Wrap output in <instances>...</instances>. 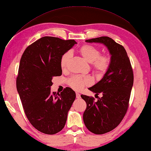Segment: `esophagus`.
Masks as SVG:
<instances>
[{"label":"esophagus","instance_id":"1","mask_svg":"<svg viewBox=\"0 0 151 151\" xmlns=\"http://www.w3.org/2000/svg\"><path fill=\"white\" fill-rule=\"evenodd\" d=\"M76 98H77V99H80V98H81V94L78 93H76Z\"/></svg>","mask_w":151,"mask_h":151}]
</instances>
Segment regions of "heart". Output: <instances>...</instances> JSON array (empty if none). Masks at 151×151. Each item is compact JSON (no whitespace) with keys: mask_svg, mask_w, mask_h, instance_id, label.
Wrapping results in <instances>:
<instances>
[{"mask_svg":"<svg viewBox=\"0 0 151 151\" xmlns=\"http://www.w3.org/2000/svg\"><path fill=\"white\" fill-rule=\"evenodd\" d=\"M79 52L86 61L91 63L92 68L98 76L104 75L107 72L110 65L111 59L106 54H100L101 51L98 48L86 44L81 47ZM71 56V52L68 51L61 58L60 65L63 70L67 68ZM91 82L92 79L89 76L83 78L75 75L68 80V85L76 91L81 90L86 85H89Z\"/></svg>","mask_w":151,"mask_h":151,"instance_id":"obj_1","label":"heart"}]
</instances>
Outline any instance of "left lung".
Wrapping results in <instances>:
<instances>
[{
  "label": "left lung",
  "instance_id": "obj_1",
  "mask_svg": "<svg viewBox=\"0 0 151 151\" xmlns=\"http://www.w3.org/2000/svg\"><path fill=\"white\" fill-rule=\"evenodd\" d=\"M86 41L104 44L111 55L110 67L103 78L88 88L102 97L95 101L93 97L81 95L87 104L83 114L86 128L92 133L103 134L116 128L127 113L134 82L133 70L124 48L111 38L102 36Z\"/></svg>",
  "mask_w": 151,
  "mask_h": 151
}]
</instances>
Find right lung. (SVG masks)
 <instances>
[{"label": "right lung", "mask_w": 151, "mask_h": 151, "mask_svg": "<svg viewBox=\"0 0 151 151\" xmlns=\"http://www.w3.org/2000/svg\"><path fill=\"white\" fill-rule=\"evenodd\" d=\"M75 44L73 40L45 36L28 46L21 56L17 90L28 121L44 134H54L63 129L75 100V92L70 88L60 93L50 91L52 78L62 74L61 58Z\"/></svg>", "instance_id": "right-lung-1"}]
</instances>
